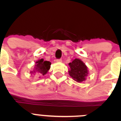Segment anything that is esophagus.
I'll return each instance as SVG.
<instances>
[{
  "mask_svg": "<svg viewBox=\"0 0 121 121\" xmlns=\"http://www.w3.org/2000/svg\"><path fill=\"white\" fill-rule=\"evenodd\" d=\"M56 62H57V63H61L62 60L61 59H57V60H56Z\"/></svg>",
  "mask_w": 121,
  "mask_h": 121,
  "instance_id": "obj_1",
  "label": "esophagus"
}]
</instances>
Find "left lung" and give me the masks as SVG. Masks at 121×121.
<instances>
[{
	"mask_svg": "<svg viewBox=\"0 0 121 121\" xmlns=\"http://www.w3.org/2000/svg\"><path fill=\"white\" fill-rule=\"evenodd\" d=\"M68 65L69 67L68 73L74 81L78 82L85 81L86 77L88 74V69L82 61L78 58H75L72 60Z\"/></svg>",
	"mask_w": 121,
	"mask_h": 121,
	"instance_id": "obj_1",
	"label": "left lung"
}]
</instances>
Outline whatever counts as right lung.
I'll return each mask as SVG.
<instances>
[{"label":"right lung","mask_w":121,"mask_h":121,"mask_svg":"<svg viewBox=\"0 0 121 121\" xmlns=\"http://www.w3.org/2000/svg\"><path fill=\"white\" fill-rule=\"evenodd\" d=\"M51 63L48 61H44V59H39L36 61L34 69L30 72L32 74H37L40 75H44L48 73V70L50 68Z\"/></svg>","instance_id":"right-lung-1"}]
</instances>
